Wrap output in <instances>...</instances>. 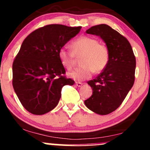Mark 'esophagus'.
<instances>
[{"label":"esophagus","mask_w":150,"mask_h":150,"mask_svg":"<svg viewBox=\"0 0 150 150\" xmlns=\"http://www.w3.org/2000/svg\"><path fill=\"white\" fill-rule=\"evenodd\" d=\"M75 85H76V86H78V87H81V86H83V83H80V82H76V83H75Z\"/></svg>","instance_id":"34e87169"}]
</instances>
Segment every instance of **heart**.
Here are the masks:
<instances>
[{
  "instance_id": "1",
  "label": "heart",
  "mask_w": 150,
  "mask_h": 150,
  "mask_svg": "<svg viewBox=\"0 0 150 150\" xmlns=\"http://www.w3.org/2000/svg\"><path fill=\"white\" fill-rule=\"evenodd\" d=\"M72 50L63 47L58 52L60 62L67 69L70 70L75 65L76 57H80L82 65L76 67L67 73V76L75 81H83L91 78L93 71L101 72L106 67L109 59L108 48L100 44L93 37L83 36L71 44Z\"/></svg>"
}]
</instances>
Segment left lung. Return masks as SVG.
I'll return each instance as SVG.
<instances>
[{
	"mask_svg": "<svg viewBox=\"0 0 150 150\" xmlns=\"http://www.w3.org/2000/svg\"><path fill=\"white\" fill-rule=\"evenodd\" d=\"M86 33L105 42L109 59L103 72L88 82L93 95L84 103L91 111L106 115L119 108L133 86L136 59L129 41L108 25L92 26Z\"/></svg>",
	"mask_w": 150,
	"mask_h": 150,
	"instance_id": "obj_1",
	"label": "left lung"
}]
</instances>
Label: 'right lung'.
Wrapping results in <instances>:
<instances>
[{"mask_svg": "<svg viewBox=\"0 0 150 150\" xmlns=\"http://www.w3.org/2000/svg\"><path fill=\"white\" fill-rule=\"evenodd\" d=\"M80 29L81 26L50 24L35 30L23 40L13 63V86L29 112H50L59 103L63 86L74 84V80L62 75L65 70L58 52Z\"/></svg>", "mask_w": 150, "mask_h": 150, "instance_id": "1", "label": "right lung"}]
</instances>
